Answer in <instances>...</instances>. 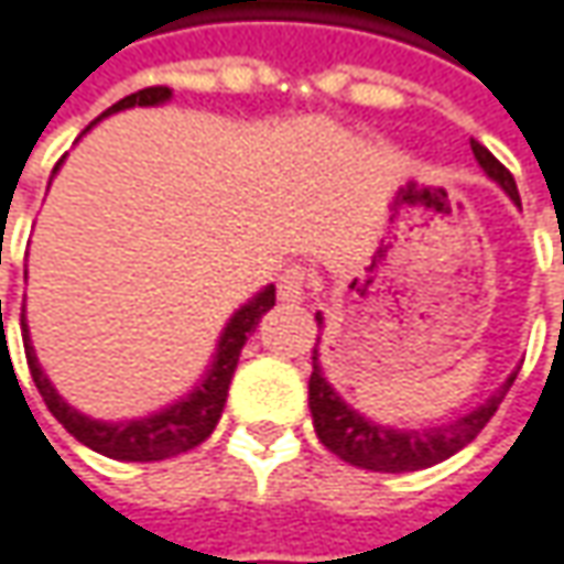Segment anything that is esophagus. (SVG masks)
<instances>
[{"label": "esophagus", "mask_w": 564, "mask_h": 564, "mask_svg": "<svg viewBox=\"0 0 564 564\" xmlns=\"http://www.w3.org/2000/svg\"><path fill=\"white\" fill-rule=\"evenodd\" d=\"M306 283H308V274L303 264H290V268H283V274L278 278V300L286 303V306L303 303V300H306Z\"/></svg>", "instance_id": "1"}]
</instances>
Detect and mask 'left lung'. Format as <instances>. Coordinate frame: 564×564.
<instances>
[{"label": "left lung", "mask_w": 564, "mask_h": 564, "mask_svg": "<svg viewBox=\"0 0 564 564\" xmlns=\"http://www.w3.org/2000/svg\"><path fill=\"white\" fill-rule=\"evenodd\" d=\"M470 148H474L479 166L486 170V176L502 185L514 205H521L514 176L489 154V148H482L474 138H470ZM315 322L322 325V315H315ZM514 376L505 381L486 404H479L477 410H470L467 416L454 420L448 426L391 429L366 420L347 401H340V394L322 376L318 347H315L312 350V376H308V410H312V423H315L322 445L330 454H337L340 460L362 467V470H376V474H410V470H426L432 464L460 452L464 445H470L482 432V426L496 416L508 388L514 384Z\"/></svg>", "instance_id": "obj_1"}]
</instances>
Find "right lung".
Listing matches in <instances>:
<instances>
[{"label": "right lung", "instance_id": "obj_1", "mask_svg": "<svg viewBox=\"0 0 564 564\" xmlns=\"http://www.w3.org/2000/svg\"><path fill=\"white\" fill-rule=\"evenodd\" d=\"M170 94L173 90L166 85L144 87V90H135V94L122 97L119 104H112L104 116L129 110V107H158L163 100H170ZM271 306H274V286H264L256 300H249L227 322V328H224L220 340H217V354H214V362H210L205 381L188 398L176 401L173 406H166L160 413H151L144 420H129V423H100V420H90L85 413H78L75 406L65 404L59 398V391L50 384V379L40 369L37 354L31 347V334H28V325H24V315H21V330H24L21 337H24L28 369H31V379L37 384L43 404L50 406V413L82 445L107 454V457H116V460H166V457L192 452L195 445H202L214 432L220 413H224V404H227V391H230V379H234L236 362H239V350L246 347L249 334L256 330L258 318Z\"/></svg>", "mask_w": 564, "mask_h": 564}]
</instances>
